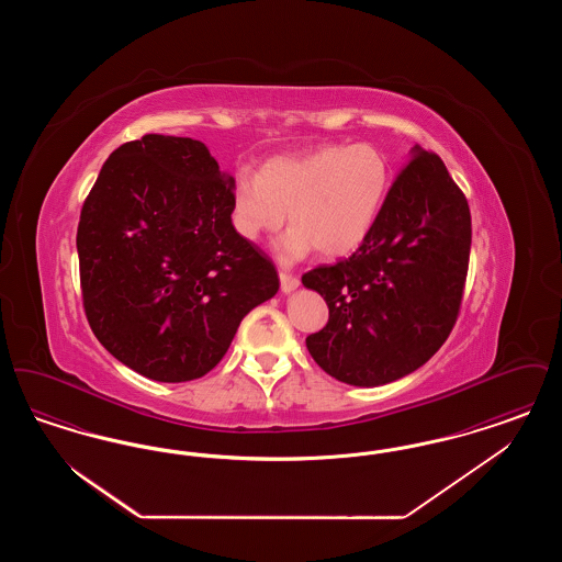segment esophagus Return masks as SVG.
<instances>
[{
  "instance_id": "1",
  "label": "esophagus",
  "mask_w": 562,
  "mask_h": 562,
  "mask_svg": "<svg viewBox=\"0 0 562 562\" xmlns=\"http://www.w3.org/2000/svg\"><path fill=\"white\" fill-rule=\"evenodd\" d=\"M280 289H282V293H293L294 289H299V280L291 273L280 271Z\"/></svg>"
}]
</instances>
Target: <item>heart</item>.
<instances>
[{"mask_svg": "<svg viewBox=\"0 0 562 562\" xmlns=\"http://www.w3.org/2000/svg\"><path fill=\"white\" fill-rule=\"evenodd\" d=\"M390 191V161L369 143L322 145L303 156H278L259 175L241 170L232 189V225L241 240L293 225L276 252L294 263L314 248L322 257L353 252L373 232Z\"/></svg>", "mask_w": 562, "mask_h": 562, "instance_id": "1", "label": "heart"}]
</instances>
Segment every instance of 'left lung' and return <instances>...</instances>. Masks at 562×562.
Segmentation results:
<instances>
[{
  "label": "left lung",
  "mask_w": 562,
  "mask_h": 562,
  "mask_svg": "<svg viewBox=\"0 0 562 562\" xmlns=\"http://www.w3.org/2000/svg\"><path fill=\"white\" fill-rule=\"evenodd\" d=\"M470 244L465 195L442 160L415 145L362 246L301 278L328 305L326 326L305 339L316 364L358 387L424 367L453 330Z\"/></svg>",
  "instance_id": "8db88e82"
}]
</instances>
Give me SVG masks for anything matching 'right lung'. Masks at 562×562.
Listing matches in <instances>:
<instances>
[{"instance_id": "obj_1", "label": "right lung", "mask_w": 562, "mask_h": 562, "mask_svg": "<svg viewBox=\"0 0 562 562\" xmlns=\"http://www.w3.org/2000/svg\"><path fill=\"white\" fill-rule=\"evenodd\" d=\"M234 183L202 140L145 134L109 156L83 202L86 318L147 379L213 371L241 318L280 289L273 263L232 225Z\"/></svg>"}]
</instances>
